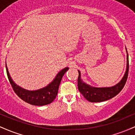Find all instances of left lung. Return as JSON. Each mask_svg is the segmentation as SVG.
I'll list each match as a JSON object with an SVG mask.
<instances>
[{
	"mask_svg": "<svg viewBox=\"0 0 135 135\" xmlns=\"http://www.w3.org/2000/svg\"><path fill=\"white\" fill-rule=\"evenodd\" d=\"M127 65L126 70L125 72L124 75L120 81L113 86L112 87H105V88H96L93 87L90 85L87 84L86 83H84L80 77V72H79V77L77 80V85H78V89L84 97L90 102H104L109 99L112 98L117 94L120 93L122 88L124 86L125 84L128 79V70H129V60H128V54L127 51Z\"/></svg>",
	"mask_w": 135,
	"mask_h": 135,
	"instance_id": "1",
	"label": "left lung"
}]
</instances>
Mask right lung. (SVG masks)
Instances as JSON below:
<instances>
[{"label":"right lung","instance_id":"right-lung-1","mask_svg":"<svg viewBox=\"0 0 135 135\" xmlns=\"http://www.w3.org/2000/svg\"><path fill=\"white\" fill-rule=\"evenodd\" d=\"M6 67L7 77L13 90L15 91L17 95L23 101L30 103L31 105H37V106H43V105H48L55 100L58 94L59 86H60L61 79L65 73L69 70V67H65L60 71L56 75L53 80L44 88L37 89V90L29 91L23 89L17 85L11 77L6 63Z\"/></svg>","mask_w":135,"mask_h":135}]
</instances>
